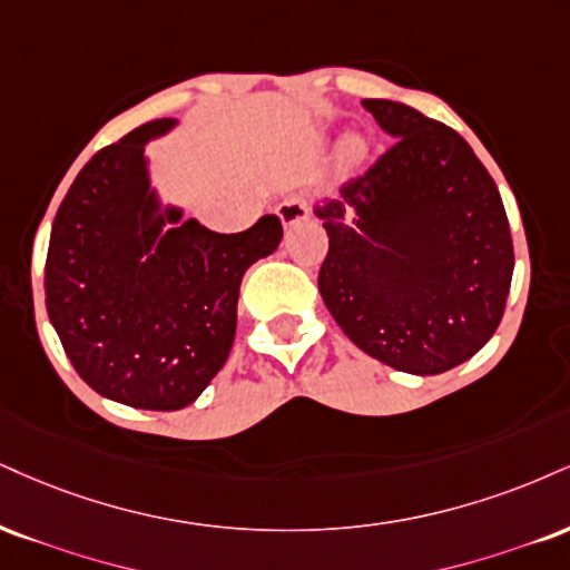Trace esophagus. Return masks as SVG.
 Instances as JSON below:
<instances>
[{
  "mask_svg": "<svg viewBox=\"0 0 570 570\" xmlns=\"http://www.w3.org/2000/svg\"><path fill=\"white\" fill-rule=\"evenodd\" d=\"M276 215H278L281 223H284V228H294V225H299L303 219H307L311 209H307V204L303 202V198L292 196V198H286V202L278 204Z\"/></svg>",
  "mask_w": 570,
  "mask_h": 570,
  "instance_id": "obj_1",
  "label": "esophagus"
}]
</instances>
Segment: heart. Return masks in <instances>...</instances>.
<instances>
[{
    "instance_id": "1",
    "label": "heart",
    "mask_w": 570,
    "mask_h": 570,
    "mask_svg": "<svg viewBox=\"0 0 570 570\" xmlns=\"http://www.w3.org/2000/svg\"><path fill=\"white\" fill-rule=\"evenodd\" d=\"M363 156H366V142H363L361 137H351V140H345V146L340 150V167L351 173V169L358 167Z\"/></svg>"
}]
</instances>
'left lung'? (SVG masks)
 <instances>
[{"instance_id":"obj_1","label":"left lung","mask_w":570,"mask_h":570,"mask_svg":"<svg viewBox=\"0 0 570 570\" xmlns=\"http://www.w3.org/2000/svg\"><path fill=\"white\" fill-rule=\"evenodd\" d=\"M393 137L315 215L328 252L321 297L342 332L406 374H443L497 332L510 294V223L462 135L395 100H363Z\"/></svg>"}]
</instances>
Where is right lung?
<instances>
[{
    "label": "right lung",
    "mask_w": 570,
    "mask_h": 570,
    "mask_svg": "<svg viewBox=\"0 0 570 570\" xmlns=\"http://www.w3.org/2000/svg\"><path fill=\"white\" fill-rule=\"evenodd\" d=\"M156 119L100 148L55 215L45 303L60 345L95 393L135 409L194 403L228 361L246 267L276 252V215L215 233L161 209L146 142Z\"/></svg>",
    "instance_id": "1"
}]
</instances>
